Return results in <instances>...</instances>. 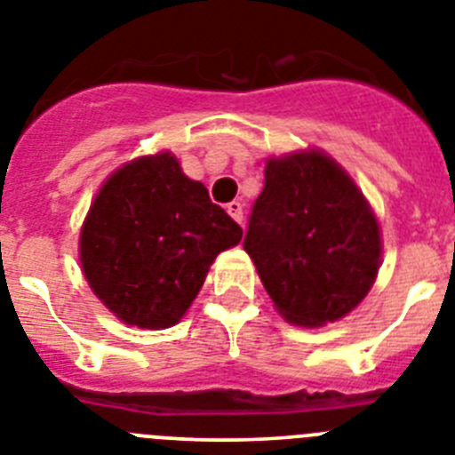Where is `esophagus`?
Instances as JSON below:
<instances>
[{"label":"esophagus","instance_id":"esophagus-1","mask_svg":"<svg viewBox=\"0 0 455 455\" xmlns=\"http://www.w3.org/2000/svg\"><path fill=\"white\" fill-rule=\"evenodd\" d=\"M225 209H228V214H230L236 223L243 225V204L236 203V200H232V203H228V207Z\"/></svg>","mask_w":455,"mask_h":455}]
</instances>
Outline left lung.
I'll return each instance as SVG.
<instances>
[{
  "label": "left lung",
  "instance_id": "left-lung-1",
  "mask_svg": "<svg viewBox=\"0 0 455 455\" xmlns=\"http://www.w3.org/2000/svg\"><path fill=\"white\" fill-rule=\"evenodd\" d=\"M243 248L289 323L347 316L380 267V228L348 172L321 150L273 156Z\"/></svg>",
  "mask_w": 455,
  "mask_h": 455
}]
</instances>
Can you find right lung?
I'll return each mask as SVG.
<instances>
[{
	"instance_id": "obj_1",
	"label": "right lung",
	"mask_w": 455,
	"mask_h": 455,
	"mask_svg": "<svg viewBox=\"0 0 455 455\" xmlns=\"http://www.w3.org/2000/svg\"><path fill=\"white\" fill-rule=\"evenodd\" d=\"M239 225L171 152L139 156L102 184L79 235L88 284L123 323L164 331L198 296Z\"/></svg>"
}]
</instances>
